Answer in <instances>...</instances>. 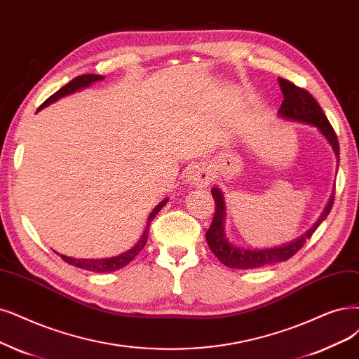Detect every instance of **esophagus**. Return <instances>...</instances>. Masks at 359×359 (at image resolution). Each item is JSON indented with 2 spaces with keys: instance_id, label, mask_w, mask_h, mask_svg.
Returning <instances> with one entry per match:
<instances>
[{
  "instance_id": "obj_1",
  "label": "esophagus",
  "mask_w": 359,
  "mask_h": 359,
  "mask_svg": "<svg viewBox=\"0 0 359 359\" xmlns=\"http://www.w3.org/2000/svg\"><path fill=\"white\" fill-rule=\"evenodd\" d=\"M188 180L195 187H205L211 182V172L205 167H195L189 171Z\"/></svg>"
}]
</instances>
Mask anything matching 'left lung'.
Returning <instances> with one entry per match:
<instances>
[{
  "label": "left lung",
  "instance_id": "obj_1",
  "mask_svg": "<svg viewBox=\"0 0 359 359\" xmlns=\"http://www.w3.org/2000/svg\"><path fill=\"white\" fill-rule=\"evenodd\" d=\"M283 90L284 100L281 103V108L278 111L283 118L293 119V121L304 123V124H312L320 128V131L327 137V140L333 146V149L339 158L340 155V146L337 140V135L334 128L331 127L330 121L327 119L321 106L313 99V96L308 90L302 87H297L296 84L287 81L284 78L278 79ZM213 194L215 203H216V213L213 216V222H211L208 231L205 232V238L210 250L213 251L215 256L228 268L233 269H255L268 266V264H273L278 262H285L290 257H293L297 251L304 245L306 240L313 235L316 228L320 226L321 222L328 216L334 203V194L331 196V200L324 210L321 217L313 226L300 236L299 240L290 243L283 247L276 248H266V250H247V248H238L228 243L226 236L223 232V220H224V203L223 196L219 189H211Z\"/></svg>",
  "mask_w": 359,
  "mask_h": 359
}]
</instances>
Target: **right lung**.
I'll return each instance as SVG.
<instances>
[{
	"instance_id": "add662e5",
	"label": "right lung",
	"mask_w": 359,
	"mask_h": 359,
	"mask_svg": "<svg viewBox=\"0 0 359 359\" xmlns=\"http://www.w3.org/2000/svg\"><path fill=\"white\" fill-rule=\"evenodd\" d=\"M102 78H103L102 75H93V74H86V75H79V76L74 78L71 83L63 86L60 90H57L55 93V95H51L41 106H39L38 111L43 109L44 106L50 104L51 102L57 100L59 97L66 96V95H71V93H74V91H76L79 88H83V87H87V86H90L91 83H95V81H99V79H102ZM164 204H165V200L163 203H159L154 208V211H152L149 219H148V224H146V229L143 232L142 240L137 243V245H135L131 250H128L127 253H123V255L115 256V257H109V259H74V257H68V256H63V255H60V257L66 263L72 264V266L81 268V269H86V271H91V272H114V271H118V269L127 266V264L140 253L142 248L146 245V243H148L151 223H152L154 217L159 213V210L164 207Z\"/></svg>"
}]
</instances>
